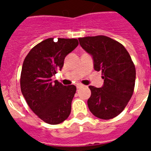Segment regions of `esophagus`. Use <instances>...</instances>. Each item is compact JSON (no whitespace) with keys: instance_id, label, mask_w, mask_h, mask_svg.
<instances>
[{"instance_id":"obj_1","label":"esophagus","mask_w":151,"mask_h":151,"mask_svg":"<svg viewBox=\"0 0 151 151\" xmlns=\"http://www.w3.org/2000/svg\"><path fill=\"white\" fill-rule=\"evenodd\" d=\"M83 87V85H82V84H78V85H76V88H80Z\"/></svg>"}]
</instances>
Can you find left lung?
<instances>
[{
    "mask_svg": "<svg viewBox=\"0 0 151 151\" xmlns=\"http://www.w3.org/2000/svg\"><path fill=\"white\" fill-rule=\"evenodd\" d=\"M85 51L92 56L94 69L102 71L104 85L89 86L91 94L88 106L91 113L102 119H110L122 112L134 92L136 72L125 47L104 35L78 38Z\"/></svg>",
    "mask_w": 151,
    "mask_h": 151,
    "instance_id": "left-lung-1",
    "label": "left lung"
}]
</instances>
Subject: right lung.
I'll return each instance as SVG.
<instances>
[{"label": "right lung", "mask_w": 151, "mask_h": 151, "mask_svg": "<svg viewBox=\"0 0 151 151\" xmlns=\"http://www.w3.org/2000/svg\"><path fill=\"white\" fill-rule=\"evenodd\" d=\"M78 45L76 38H47L35 45L24 60L20 76L22 95L31 110L50 125L61 123L71 113L76 87L52 82L51 77L61 70L66 56Z\"/></svg>", "instance_id": "add662e5"}]
</instances>
